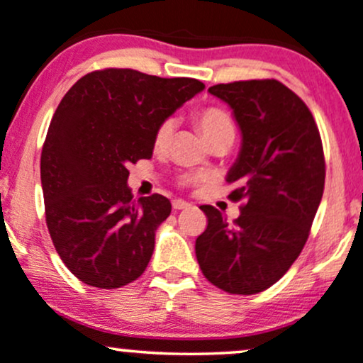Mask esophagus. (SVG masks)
<instances>
[{"label":"esophagus","mask_w":363,"mask_h":363,"mask_svg":"<svg viewBox=\"0 0 363 363\" xmlns=\"http://www.w3.org/2000/svg\"><path fill=\"white\" fill-rule=\"evenodd\" d=\"M172 206H174V210H188V208H191L189 203H186L182 200H174Z\"/></svg>","instance_id":"1"}]
</instances>
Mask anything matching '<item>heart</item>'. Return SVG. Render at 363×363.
I'll return each mask as SVG.
<instances>
[{
    "label": "heart",
    "instance_id": "heart-1",
    "mask_svg": "<svg viewBox=\"0 0 363 363\" xmlns=\"http://www.w3.org/2000/svg\"><path fill=\"white\" fill-rule=\"evenodd\" d=\"M196 122L200 125L203 136L210 145L220 141V139L233 138L236 134V123L233 117L220 106H203L196 111ZM175 129V118H163L155 129L153 146L157 151H165L172 141Z\"/></svg>",
    "mask_w": 363,
    "mask_h": 363
}]
</instances>
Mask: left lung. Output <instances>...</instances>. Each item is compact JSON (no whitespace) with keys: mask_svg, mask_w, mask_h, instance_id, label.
<instances>
[{"mask_svg":"<svg viewBox=\"0 0 363 363\" xmlns=\"http://www.w3.org/2000/svg\"><path fill=\"white\" fill-rule=\"evenodd\" d=\"M240 123L242 146L225 181L227 198L242 201L229 224L203 205L205 233L196 240L203 276L230 294H257L284 276L308 240L325 182L320 133L312 111L276 79L210 87Z\"/></svg>","mask_w":363,"mask_h":363,"instance_id":"obj_1","label":"left lung"}]
</instances>
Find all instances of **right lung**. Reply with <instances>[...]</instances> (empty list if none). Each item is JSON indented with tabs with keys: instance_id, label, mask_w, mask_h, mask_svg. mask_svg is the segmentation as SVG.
<instances>
[{
	"instance_id": "right-lung-1",
	"label": "right lung",
	"mask_w": 363,
	"mask_h": 363,
	"mask_svg": "<svg viewBox=\"0 0 363 363\" xmlns=\"http://www.w3.org/2000/svg\"><path fill=\"white\" fill-rule=\"evenodd\" d=\"M205 87L133 69L86 74L60 101L41 153L46 225L79 281L115 289L148 267L155 230L172 205L162 194L133 200L130 163L153 155L155 129Z\"/></svg>"
}]
</instances>
